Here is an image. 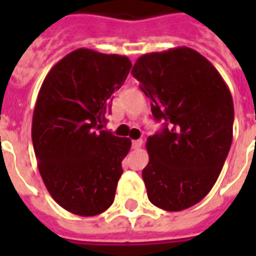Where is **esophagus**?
<instances>
[{"mask_svg": "<svg viewBox=\"0 0 256 256\" xmlns=\"http://www.w3.org/2000/svg\"><path fill=\"white\" fill-rule=\"evenodd\" d=\"M144 144V140H132V148H140V146Z\"/></svg>", "mask_w": 256, "mask_h": 256, "instance_id": "obj_1", "label": "esophagus"}]
</instances>
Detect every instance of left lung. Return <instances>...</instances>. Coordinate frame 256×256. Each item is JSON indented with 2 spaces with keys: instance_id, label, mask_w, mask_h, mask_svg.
<instances>
[{
  "instance_id": "left-lung-1",
  "label": "left lung",
  "mask_w": 256,
  "mask_h": 256,
  "mask_svg": "<svg viewBox=\"0 0 256 256\" xmlns=\"http://www.w3.org/2000/svg\"><path fill=\"white\" fill-rule=\"evenodd\" d=\"M132 74L152 100L154 118L166 120L146 142L148 200L162 210H186L210 192L230 152L228 86L208 60L186 46L144 54Z\"/></svg>"
}]
</instances>
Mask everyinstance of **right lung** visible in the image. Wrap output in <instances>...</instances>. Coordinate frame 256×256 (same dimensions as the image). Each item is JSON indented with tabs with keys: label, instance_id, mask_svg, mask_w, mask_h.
I'll return each instance as SVG.
<instances>
[{
	"label": "right lung",
	"instance_id": "right-lung-1",
	"mask_svg": "<svg viewBox=\"0 0 256 256\" xmlns=\"http://www.w3.org/2000/svg\"><path fill=\"white\" fill-rule=\"evenodd\" d=\"M130 69L126 56L81 48L52 68L38 92L32 122L38 170L52 198L80 216L114 202L132 140L100 128Z\"/></svg>",
	"mask_w": 256,
	"mask_h": 256
}]
</instances>
